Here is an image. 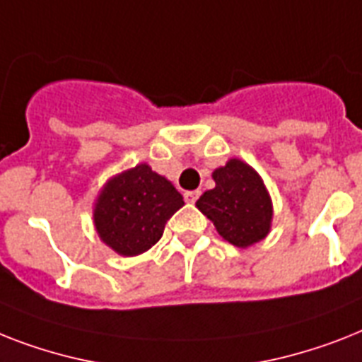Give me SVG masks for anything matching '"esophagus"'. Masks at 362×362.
<instances>
[{"label": "esophagus", "instance_id": "1", "mask_svg": "<svg viewBox=\"0 0 362 362\" xmlns=\"http://www.w3.org/2000/svg\"><path fill=\"white\" fill-rule=\"evenodd\" d=\"M199 197H201V191H199V189L186 191V193H184V199H186L187 202H195L197 199H199Z\"/></svg>", "mask_w": 362, "mask_h": 362}]
</instances>
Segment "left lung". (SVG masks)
<instances>
[{
    "instance_id": "8db88e82",
    "label": "left lung",
    "mask_w": 362,
    "mask_h": 362,
    "mask_svg": "<svg viewBox=\"0 0 362 362\" xmlns=\"http://www.w3.org/2000/svg\"><path fill=\"white\" fill-rule=\"evenodd\" d=\"M216 187L197 201V208L216 225L217 232L236 247H247L267 236L272 201L258 173L240 160L214 171Z\"/></svg>"
}]
</instances>
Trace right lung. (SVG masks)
I'll use <instances>...</instances> for the list:
<instances>
[{
  "label": "right lung",
  "instance_id": "add662e5",
  "mask_svg": "<svg viewBox=\"0 0 362 362\" xmlns=\"http://www.w3.org/2000/svg\"><path fill=\"white\" fill-rule=\"evenodd\" d=\"M182 206L184 199L171 182L141 163L105 184L95 206V227L113 251L135 257L160 240Z\"/></svg>",
  "mask_w": 362,
  "mask_h": 362
}]
</instances>
